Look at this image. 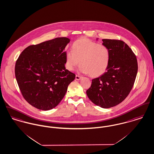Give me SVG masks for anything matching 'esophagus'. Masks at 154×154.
Here are the masks:
<instances>
[{"label": "esophagus", "mask_w": 154, "mask_h": 154, "mask_svg": "<svg viewBox=\"0 0 154 154\" xmlns=\"http://www.w3.org/2000/svg\"><path fill=\"white\" fill-rule=\"evenodd\" d=\"M81 78H82V76H79V75H76V76H75V79H76V80H80V79H81Z\"/></svg>", "instance_id": "1"}]
</instances>
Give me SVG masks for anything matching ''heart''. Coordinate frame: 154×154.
Here are the masks:
<instances>
[{
  "label": "heart",
  "mask_w": 154,
  "mask_h": 154,
  "mask_svg": "<svg viewBox=\"0 0 154 154\" xmlns=\"http://www.w3.org/2000/svg\"><path fill=\"white\" fill-rule=\"evenodd\" d=\"M73 51L65 52L66 68L73 70L80 64L79 70L89 73L91 77H98L107 70L110 53L107 46L88 39L82 38L73 43Z\"/></svg>",
  "instance_id": "1"
}]
</instances>
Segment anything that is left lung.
I'll return each mask as SVG.
<instances>
[{
	"label": "left lung",
	"instance_id": "left-lung-1",
	"mask_svg": "<svg viewBox=\"0 0 154 154\" xmlns=\"http://www.w3.org/2000/svg\"><path fill=\"white\" fill-rule=\"evenodd\" d=\"M102 41L109 51V66L106 72L92 80L86 94L94 104L109 108L122 102L131 92L137 76L138 63L136 56L125 42L106 39Z\"/></svg>",
	"mask_w": 154,
	"mask_h": 154
}]
</instances>
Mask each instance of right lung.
Masks as SVG:
<instances>
[{
    "mask_svg": "<svg viewBox=\"0 0 154 154\" xmlns=\"http://www.w3.org/2000/svg\"><path fill=\"white\" fill-rule=\"evenodd\" d=\"M70 39L62 37L27 47L15 65L21 93L35 108L48 111L65 97L75 75L66 69L65 49Z\"/></svg>",
    "mask_w": 154,
    "mask_h": 154,
    "instance_id": "1",
    "label": "right lung"
}]
</instances>
